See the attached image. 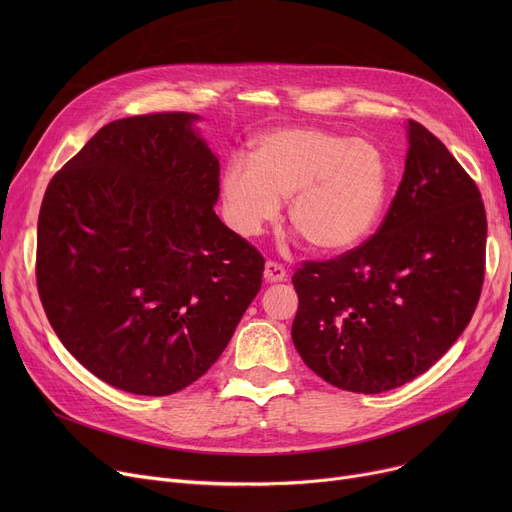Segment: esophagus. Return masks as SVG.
<instances>
[{"mask_svg": "<svg viewBox=\"0 0 512 512\" xmlns=\"http://www.w3.org/2000/svg\"><path fill=\"white\" fill-rule=\"evenodd\" d=\"M263 278H265V282H270V284L286 280V270H284V265H280L278 261H272V259H270V261H265Z\"/></svg>", "mask_w": 512, "mask_h": 512, "instance_id": "1", "label": "esophagus"}]
</instances>
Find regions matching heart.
I'll return each mask as SVG.
<instances>
[{
    "label": "heart",
    "instance_id": "heart-1",
    "mask_svg": "<svg viewBox=\"0 0 512 512\" xmlns=\"http://www.w3.org/2000/svg\"><path fill=\"white\" fill-rule=\"evenodd\" d=\"M390 193V168L378 145L324 128H278L257 139L251 161L234 155L222 176L228 224L255 236L278 218L315 251L357 247L378 226Z\"/></svg>",
    "mask_w": 512,
    "mask_h": 512
}]
</instances>
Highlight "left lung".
<instances>
[{
	"label": "left lung",
	"instance_id": "1",
	"mask_svg": "<svg viewBox=\"0 0 512 512\" xmlns=\"http://www.w3.org/2000/svg\"><path fill=\"white\" fill-rule=\"evenodd\" d=\"M486 207L475 180L409 120L405 174L373 236L292 276V342L328 384L378 394L415 380L461 336L486 274Z\"/></svg>",
	"mask_w": 512,
	"mask_h": 512
}]
</instances>
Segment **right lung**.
<instances>
[{
	"label": "right lung",
	"mask_w": 512,
	"mask_h": 512,
	"mask_svg": "<svg viewBox=\"0 0 512 512\" xmlns=\"http://www.w3.org/2000/svg\"><path fill=\"white\" fill-rule=\"evenodd\" d=\"M195 114L110 122L51 178L37 288L70 355L105 384L168 396L228 346L263 257L215 215L220 161Z\"/></svg>",
	"instance_id": "add662e5"
}]
</instances>
